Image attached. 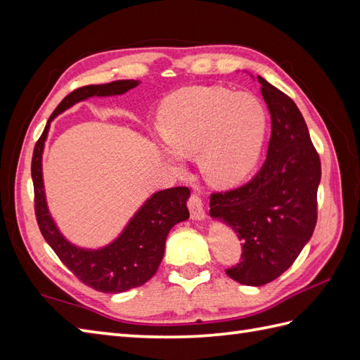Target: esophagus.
<instances>
[{
  "mask_svg": "<svg viewBox=\"0 0 360 360\" xmlns=\"http://www.w3.org/2000/svg\"><path fill=\"white\" fill-rule=\"evenodd\" d=\"M188 210H190V215H192V219H195V221H202L205 218L202 200L195 193L190 196V200H188Z\"/></svg>",
  "mask_w": 360,
  "mask_h": 360,
  "instance_id": "esophagus-1",
  "label": "esophagus"
}]
</instances>
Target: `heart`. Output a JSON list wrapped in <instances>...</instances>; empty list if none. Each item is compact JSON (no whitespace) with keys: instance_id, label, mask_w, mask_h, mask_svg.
<instances>
[{"instance_id":"1","label":"heart","mask_w":360,"mask_h":360,"mask_svg":"<svg viewBox=\"0 0 360 360\" xmlns=\"http://www.w3.org/2000/svg\"><path fill=\"white\" fill-rule=\"evenodd\" d=\"M158 133L168 162L198 155L207 182L233 187L254 172L263 150L267 116L263 103L249 93L223 86H187L162 102Z\"/></svg>"}]
</instances>
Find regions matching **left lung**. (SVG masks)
<instances>
[{"label":"left lung","instance_id":"1","mask_svg":"<svg viewBox=\"0 0 360 360\" xmlns=\"http://www.w3.org/2000/svg\"><path fill=\"white\" fill-rule=\"evenodd\" d=\"M257 80L272 124L266 162L249 184L212 195L209 212L241 240L243 259L226 274L248 286L280 277L307 246L317 221L322 176L300 110L269 82L259 75Z\"/></svg>","mask_w":360,"mask_h":360}]
</instances>
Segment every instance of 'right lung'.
Here are the masks:
<instances>
[{"instance_id":"1","label":"right lung","mask_w":360,"mask_h":360,"mask_svg":"<svg viewBox=\"0 0 360 360\" xmlns=\"http://www.w3.org/2000/svg\"><path fill=\"white\" fill-rule=\"evenodd\" d=\"M139 83V80H117L72 91L52 112L32 156L35 215L46 243L75 277L106 294H119L139 288L156 274L164 258L168 232L190 217L187 209L190 190L187 187L159 190L143 201L112 241L96 249L82 248L66 238L51 215L43 181V151L51 122L58 114L91 97L122 96Z\"/></svg>"}]
</instances>
